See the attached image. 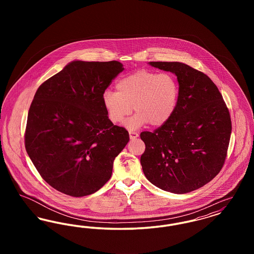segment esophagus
Listing matches in <instances>:
<instances>
[{
  "instance_id": "34e87169",
  "label": "esophagus",
  "mask_w": 254,
  "mask_h": 254,
  "mask_svg": "<svg viewBox=\"0 0 254 254\" xmlns=\"http://www.w3.org/2000/svg\"><path fill=\"white\" fill-rule=\"evenodd\" d=\"M137 137H139L138 133L129 131V138H130V140H135Z\"/></svg>"
}]
</instances>
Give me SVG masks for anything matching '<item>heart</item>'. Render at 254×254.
Returning a JSON list of instances; mask_svg holds the SVG:
<instances>
[{
    "label": "heart",
    "instance_id": "heart-1",
    "mask_svg": "<svg viewBox=\"0 0 254 254\" xmlns=\"http://www.w3.org/2000/svg\"><path fill=\"white\" fill-rule=\"evenodd\" d=\"M117 92L106 90L103 106L109 121L119 124L131 112H136L125 126L136 130L146 124L152 127L165 125L174 114L179 100V85L169 73L139 69L123 77L116 84Z\"/></svg>",
    "mask_w": 254,
    "mask_h": 254
}]
</instances>
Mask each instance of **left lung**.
<instances>
[{
  "label": "left lung",
  "instance_id": "1",
  "mask_svg": "<svg viewBox=\"0 0 254 254\" xmlns=\"http://www.w3.org/2000/svg\"><path fill=\"white\" fill-rule=\"evenodd\" d=\"M176 75L179 100L174 114L153 132L141 165L146 179L172 193L193 191L211 181L225 163L231 134L230 112L217 86L205 74L179 62H149Z\"/></svg>",
  "mask_w": 254,
  "mask_h": 254
}]
</instances>
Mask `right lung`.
<instances>
[{"mask_svg":"<svg viewBox=\"0 0 254 254\" xmlns=\"http://www.w3.org/2000/svg\"><path fill=\"white\" fill-rule=\"evenodd\" d=\"M124 69L118 61H72L37 89L25 149L43 179L58 191L82 197L110 179L129 135L109 121L102 96Z\"/></svg>","mask_w":254,"mask_h":254,"instance_id":"1","label":"right lung"}]
</instances>
